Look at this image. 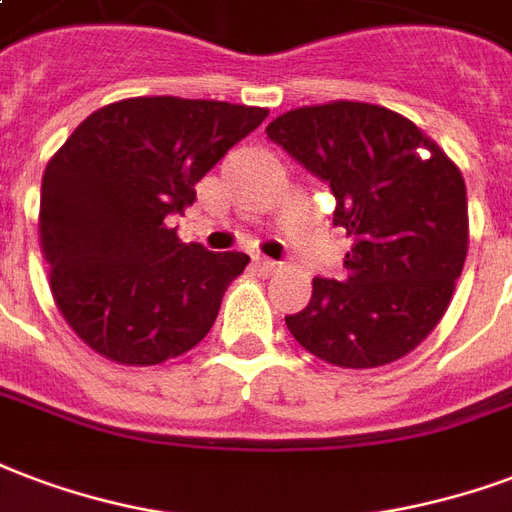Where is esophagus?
<instances>
[{"mask_svg":"<svg viewBox=\"0 0 512 512\" xmlns=\"http://www.w3.org/2000/svg\"><path fill=\"white\" fill-rule=\"evenodd\" d=\"M255 266H257V271H263L266 276L276 274V271H279V263H276V260H268V257H257Z\"/></svg>","mask_w":512,"mask_h":512,"instance_id":"34e87169","label":"esophagus"}]
</instances>
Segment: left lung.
I'll list each match as a JSON object with an SVG mask.
<instances>
[{"label":"left lung","mask_w":512,"mask_h":512,"mask_svg":"<svg viewBox=\"0 0 512 512\" xmlns=\"http://www.w3.org/2000/svg\"><path fill=\"white\" fill-rule=\"evenodd\" d=\"M266 132L331 187L333 225L352 238L347 279L314 276L304 312L285 317L295 342L344 369L399 361L437 328L467 260L461 170L410 119L369 102L295 108Z\"/></svg>","instance_id":"8db88e82"}]
</instances>
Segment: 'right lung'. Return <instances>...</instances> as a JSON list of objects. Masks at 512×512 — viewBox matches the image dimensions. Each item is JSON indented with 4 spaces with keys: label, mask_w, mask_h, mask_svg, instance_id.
<instances>
[{
    "label": "right lung",
    "mask_w": 512,
    "mask_h": 512,
    "mask_svg": "<svg viewBox=\"0 0 512 512\" xmlns=\"http://www.w3.org/2000/svg\"><path fill=\"white\" fill-rule=\"evenodd\" d=\"M266 108L132 97L81 121L40 192V244L51 293L83 342L127 366H154L211 331L244 252L184 244L170 214Z\"/></svg>",
    "instance_id": "add662e5"
}]
</instances>
